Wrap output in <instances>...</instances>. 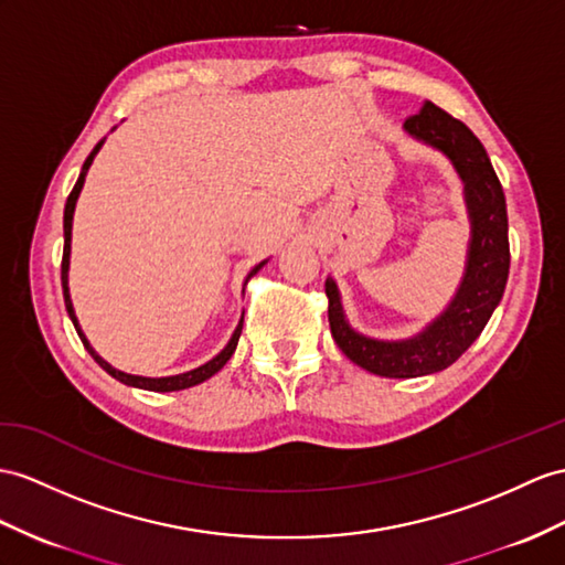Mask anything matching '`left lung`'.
Listing matches in <instances>:
<instances>
[{
  "label": "left lung",
  "mask_w": 565,
  "mask_h": 565,
  "mask_svg": "<svg viewBox=\"0 0 565 565\" xmlns=\"http://www.w3.org/2000/svg\"><path fill=\"white\" fill-rule=\"evenodd\" d=\"M405 131L446 153L465 182L467 213L472 223L470 252L462 282L448 309L407 340H374L348 323L333 278H326L330 333L348 360L386 379H417L448 369L472 345L489 323L505 290L511 268L505 196L484 146L456 117L426 100L405 119Z\"/></svg>",
  "instance_id": "left-lung-1"
}]
</instances>
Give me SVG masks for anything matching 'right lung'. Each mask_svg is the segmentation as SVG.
Returning <instances> with one entry per match:
<instances>
[{
	"label": "right lung",
	"mask_w": 565,
	"mask_h": 565,
	"mask_svg": "<svg viewBox=\"0 0 565 565\" xmlns=\"http://www.w3.org/2000/svg\"><path fill=\"white\" fill-rule=\"evenodd\" d=\"M100 146H103V141L95 146L93 150H90V156L86 158V162H84V168H81V174H78V179H76V184H74V189H72V194H68V199H66V205H64V254H62V290H64V305H66V311H68V319H72V323H74V328H76V333H78V338H81V342H84L86 345V350L90 352V356L95 362H98L109 376L113 379H117V381H121V383H127V386H134V388H143V391H156V393H170V391H184V388H191V386H199V383H203L205 379H211L213 374H217L220 369H223L225 364H227V360L232 354H235V350H237V342H239V335H242V323H244V316L239 319V326L235 328V333H232V338H230V342L225 345V350L220 352V354H215L211 362H205L203 366H199V369H191V371H186V374H177V376H164V379H146V376H131V374H124V371H119V369H115V366H109L103 356L95 352L93 348H90V342L86 340V335L81 333V328H78V321H76V313H74V305H72V297H68V254H72V220H74V209H76V199H78V194H81V189H84V182H86V172H88V168H90V162H93V158H95V153H98L100 150ZM266 266V260H260V264L256 266V268H252V273L246 275V280H244V285L249 282L254 275Z\"/></svg>",
	"instance_id": "right-lung-1"
}]
</instances>
